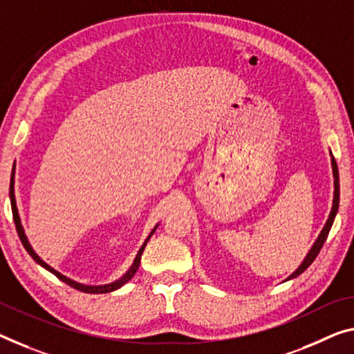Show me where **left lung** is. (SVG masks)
Returning a JSON list of instances; mask_svg holds the SVG:
<instances>
[{
	"label": "left lung",
	"mask_w": 354,
	"mask_h": 354,
	"mask_svg": "<svg viewBox=\"0 0 354 354\" xmlns=\"http://www.w3.org/2000/svg\"><path fill=\"white\" fill-rule=\"evenodd\" d=\"M330 165H333V176H334V199H333V209H330L329 218H328V221H326V225L323 226V230H322V232H319V236L317 237V241H315V243L312 245V248L308 250L307 257L304 258V261L301 263V266H299V268H297L295 272H292V274H291L290 277H288V279H286L285 281L291 280V279H296V277L301 275L302 272L306 270V269L308 268V266L313 263L315 258L318 257L319 250H322V247L324 245L326 239H328V234H329V231H330V227H333V223H334V218H335V215H337V210H339V199H340L339 169H337V162H335V160H334L333 153H330Z\"/></svg>",
	"instance_id": "left-lung-1"
}]
</instances>
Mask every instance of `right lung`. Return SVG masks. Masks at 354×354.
I'll use <instances>...</instances> for the list:
<instances>
[{"label":"right lung","mask_w":354,"mask_h":354,"mask_svg":"<svg viewBox=\"0 0 354 354\" xmlns=\"http://www.w3.org/2000/svg\"><path fill=\"white\" fill-rule=\"evenodd\" d=\"M14 185H15V165H14L12 174H10V185H9V198H10V207H12L14 223H15V227H17V232H19V237H20V241H21V243H24V247H25L26 252L30 253V257H31L32 259H35L37 264L42 266V268L47 269L48 272H52L53 275L58 277V279L62 280V281H64V283H66V285L73 286V288H75V290H79V291L88 292V295H102V292H112V291L118 290V288H122L124 283H128V281L133 279L134 274H136V270L139 269V264H140V257H142V253H144V248H145V245H147V242H149V239H150L151 236H153V232L156 231V227H158L160 223H158V225H156V226L153 227V230L150 231L149 237L145 239V242L142 243V247L139 248L138 254H136V258H134V261H133V264L129 266V269H128L127 272H124V274L120 277V279H118V280H113V281H111V283H106V285H84V283H79V281H75V280H73V279H69V277H66V275L59 274V272H58V270H55V269H53L52 266H48L44 259H41V258H39V254H37V253L35 252V250H32L31 243H30V241H28V237H26V234H25L24 226H21L20 215H19V209H17V201H15V189H14Z\"/></svg>","instance_id":"right-lung-1"}]
</instances>
